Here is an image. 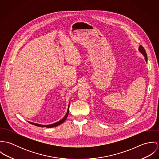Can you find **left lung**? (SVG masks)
Instances as JSON below:
<instances>
[{"label": "left lung", "mask_w": 159, "mask_h": 159, "mask_svg": "<svg viewBox=\"0 0 159 159\" xmlns=\"http://www.w3.org/2000/svg\"><path fill=\"white\" fill-rule=\"evenodd\" d=\"M139 51L144 55V56L145 57V60H146V61L147 62V60H148V58H147V54H146V52L144 48L142 46H140L139 48Z\"/></svg>", "instance_id": "1"}]
</instances>
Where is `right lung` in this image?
I'll list each match as a JSON object with an SVG mask.
<instances>
[{
    "label": "right lung",
    "instance_id": "right-lung-1",
    "mask_svg": "<svg viewBox=\"0 0 159 159\" xmlns=\"http://www.w3.org/2000/svg\"><path fill=\"white\" fill-rule=\"evenodd\" d=\"M68 111H69V107H68V110H67V113L66 114V116H64V117L63 118V119H62L61 120H59V122H56V123H54V124H51V125H40V124H35V123H33V122H30L31 124H33V125H36V126H38V127H47V128H51V127H56V126H57V125H60V124H62L65 120H66V119H67V116H68Z\"/></svg>",
    "mask_w": 159,
    "mask_h": 159
}]
</instances>
